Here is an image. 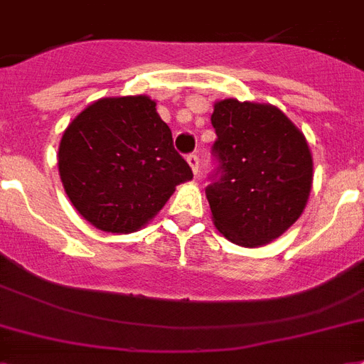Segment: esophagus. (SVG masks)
Segmentation results:
<instances>
[{
	"label": "esophagus",
	"instance_id": "1",
	"mask_svg": "<svg viewBox=\"0 0 364 364\" xmlns=\"http://www.w3.org/2000/svg\"><path fill=\"white\" fill-rule=\"evenodd\" d=\"M187 162L188 166H191V170H193L194 176H198V168H200V160H198V156H196V154H188Z\"/></svg>",
	"mask_w": 364,
	"mask_h": 364
}]
</instances>
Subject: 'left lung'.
Returning <instances> with one entry per match:
<instances>
[{
    "mask_svg": "<svg viewBox=\"0 0 364 364\" xmlns=\"http://www.w3.org/2000/svg\"><path fill=\"white\" fill-rule=\"evenodd\" d=\"M219 179L206 188L212 221L227 240L265 246L298 221L309 200L313 156L281 108L223 99L213 105Z\"/></svg>",
    "mask_w": 364,
    "mask_h": 364,
    "instance_id": "8db88e82",
    "label": "left lung"
}]
</instances>
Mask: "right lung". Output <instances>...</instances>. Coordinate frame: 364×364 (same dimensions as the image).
I'll return each instance as SVG.
<instances>
[{"label":"right lung","instance_id":"1","mask_svg":"<svg viewBox=\"0 0 364 364\" xmlns=\"http://www.w3.org/2000/svg\"><path fill=\"white\" fill-rule=\"evenodd\" d=\"M57 160L72 206L99 231L116 235L143 229L177 185L193 179L146 95L91 102L63 133Z\"/></svg>","mask_w":364,"mask_h":364}]
</instances>
